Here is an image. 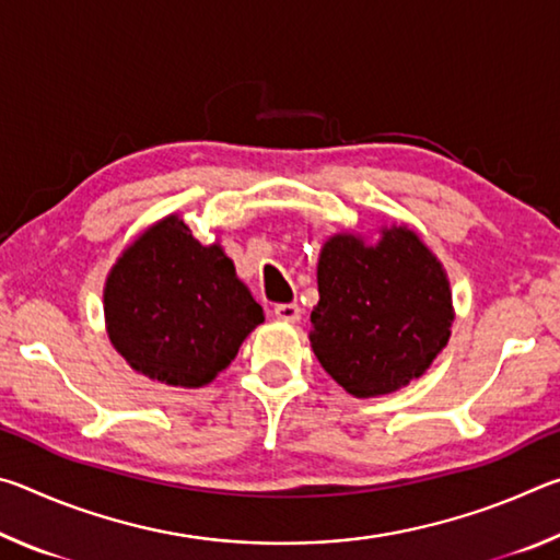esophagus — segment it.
Instances as JSON below:
<instances>
[{"label":"esophagus","mask_w":560,"mask_h":560,"mask_svg":"<svg viewBox=\"0 0 560 560\" xmlns=\"http://www.w3.org/2000/svg\"><path fill=\"white\" fill-rule=\"evenodd\" d=\"M273 316L279 320H287V324H296L301 318V308L299 303H279V306H273Z\"/></svg>","instance_id":"1"}]
</instances>
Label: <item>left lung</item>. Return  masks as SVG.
Segmentation results:
<instances>
[{
    "mask_svg": "<svg viewBox=\"0 0 560 560\" xmlns=\"http://www.w3.org/2000/svg\"><path fill=\"white\" fill-rule=\"evenodd\" d=\"M311 348L355 397L387 395L420 377L447 346L454 320L447 273L405 224L377 244L336 234L318 257Z\"/></svg>",
    "mask_w": 560,
    "mask_h": 560,
    "instance_id": "left-lung-1",
    "label": "left lung"
}]
</instances>
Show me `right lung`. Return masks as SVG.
Returning <instances> with one entry per match:
<instances>
[{
  "label": "right lung",
  "mask_w": 560,
  "mask_h": 560,
  "mask_svg": "<svg viewBox=\"0 0 560 560\" xmlns=\"http://www.w3.org/2000/svg\"><path fill=\"white\" fill-rule=\"evenodd\" d=\"M108 338L132 371L179 387L212 383L264 320L220 244H200L177 214L120 254L103 291Z\"/></svg>",
  "instance_id": "add662e5"
}]
</instances>
